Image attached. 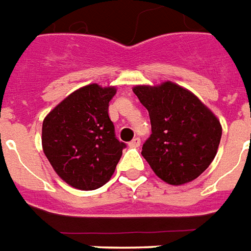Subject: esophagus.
<instances>
[{
  "mask_svg": "<svg viewBox=\"0 0 251 251\" xmlns=\"http://www.w3.org/2000/svg\"><path fill=\"white\" fill-rule=\"evenodd\" d=\"M140 144H141V140H140L138 137H136V138H133V140H132V141L129 142L128 145L131 146V148H138V146H140Z\"/></svg>",
  "mask_w": 251,
  "mask_h": 251,
  "instance_id": "34e87169",
  "label": "esophagus"
}]
</instances>
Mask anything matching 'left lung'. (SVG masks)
Segmentation results:
<instances>
[{"instance_id":"obj_1","label":"left lung","mask_w":251,"mask_h":251,"mask_svg":"<svg viewBox=\"0 0 251 251\" xmlns=\"http://www.w3.org/2000/svg\"><path fill=\"white\" fill-rule=\"evenodd\" d=\"M133 93L149 111L151 135L141 154L154 174L171 185L197 179L219 148L218 118L197 96L172 81L136 85Z\"/></svg>"}]
</instances>
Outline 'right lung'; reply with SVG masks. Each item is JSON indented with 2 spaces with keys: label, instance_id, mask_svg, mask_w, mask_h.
<instances>
[{
  "label": "right lung",
  "instance_id": "add662e5",
  "mask_svg": "<svg viewBox=\"0 0 251 251\" xmlns=\"http://www.w3.org/2000/svg\"><path fill=\"white\" fill-rule=\"evenodd\" d=\"M115 93V87L89 84L72 92L44 119V153L57 175L76 189L105 185L126 148L109 118Z\"/></svg>",
  "mask_w": 251,
  "mask_h": 251
}]
</instances>
